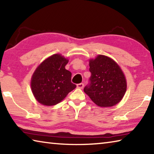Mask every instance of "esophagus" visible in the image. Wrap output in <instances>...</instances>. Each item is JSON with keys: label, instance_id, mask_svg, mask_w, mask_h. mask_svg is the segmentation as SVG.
<instances>
[{"label": "esophagus", "instance_id": "obj_1", "mask_svg": "<svg viewBox=\"0 0 154 154\" xmlns=\"http://www.w3.org/2000/svg\"><path fill=\"white\" fill-rule=\"evenodd\" d=\"M83 86H84V84H83V83H79V84L77 85V88H80V89H82V88H83Z\"/></svg>", "mask_w": 154, "mask_h": 154}]
</instances>
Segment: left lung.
Segmentation results:
<instances>
[{
	"label": "left lung",
	"instance_id": "1",
	"mask_svg": "<svg viewBox=\"0 0 154 154\" xmlns=\"http://www.w3.org/2000/svg\"><path fill=\"white\" fill-rule=\"evenodd\" d=\"M91 77L83 89L96 105L109 107L119 103L126 93L127 84L119 65L109 57L98 55L90 60Z\"/></svg>",
	"mask_w": 154,
	"mask_h": 154
}]
</instances>
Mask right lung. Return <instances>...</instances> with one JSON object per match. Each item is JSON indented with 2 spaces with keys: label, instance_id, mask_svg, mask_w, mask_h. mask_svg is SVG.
I'll return each mask as SVG.
<instances>
[{
  "label": "right lung",
  "instance_id": "obj_1",
  "mask_svg": "<svg viewBox=\"0 0 154 154\" xmlns=\"http://www.w3.org/2000/svg\"><path fill=\"white\" fill-rule=\"evenodd\" d=\"M69 60L54 54L38 66L31 79V89L38 103L53 106L60 103L76 88L71 82V72L65 69Z\"/></svg>",
  "mask_w": 154,
  "mask_h": 154
}]
</instances>
